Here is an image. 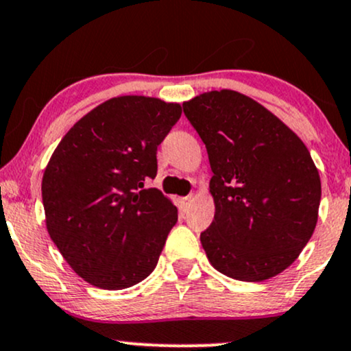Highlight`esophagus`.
<instances>
[{"label":"esophagus","mask_w":351,"mask_h":351,"mask_svg":"<svg viewBox=\"0 0 351 351\" xmlns=\"http://www.w3.org/2000/svg\"><path fill=\"white\" fill-rule=\"evenodd\" d=\"M194 201V196L193 194H189V196H186V197H180V204H181V208H183L184 210H186L189 206H191V202Z\"/></svg>","instance_id":"obj_1"}]
</instances>
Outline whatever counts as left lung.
<instances>
[{
    "label": "left lung",
    "instance_id": "8db88e82",
    "mask_svg": "<svg viewBox=\"0 0 351 351\" xmlns=\"http://www.w3.org/2000/svg\"><path fill=\"white\" fill-rule=\"evenodd\" d=\"M209 155L216 214L201 243L217 271L265 281L285 271L314 234L320 176L304 142L239 91H208L183 103Z\"/></svg>",
    "mask_w": 351,
    "mask_h": 351
}]
</instances>
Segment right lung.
Returning <instances> with one entry per match:
<instances>
[{
  "instance_id": "right-lung-1",
  "label": "right lung",
  "mask_w": 351,
  "mask_h": 351,
  "mask_svg": "<svg viewBox=\"0 0 351 351\" xmlns=\"http://www.w3.org/2000/svg\"><path fill=\"white\" fill-rule=\"evenodd\" d=\"M181 116L178 103L117 96L83 116L53 150L44 178L45 226L71 269L101 289L145 280L178 209L157 188V147Z\"/></svg>"
}]
</instances>
